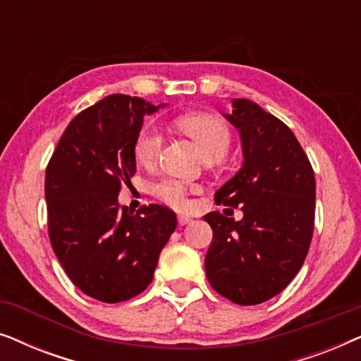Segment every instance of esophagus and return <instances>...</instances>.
Instances as JSON below:
<instances>
[{"label":"esophagus","mask_w":361,"mask_h":361,"mask_svg":"<svg viewBox=\"0 0 361 361\" xmlns=\"http://www.w3.org/2000/svg\"><path fill=\"white\" fill-rule=\"evenodd\" d=\"M177 221H179V225H187V224H190L192 219L189 215H182L180 214L179 216H177Z\"/></svg>","instance_id":"esophagus-1"}]
</instances>
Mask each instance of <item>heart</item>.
<instances>
[{
  "mask_svg": "<svg viewBox=\"0 0 361 361\" xmlns=\"http://www.w3.org/2000/svg\"><path fill=\"white\" fill-rule=\"evenodd\" d=\"M174 126L195 142L205 161L221 159L228 151L231 135L228 126L220 118L204 115V113L182 115L176 118ZM162 145H164L162 133L154 125H145L137 133L135 141L136 159L142 166H152L159 159ZM192 190L194 187L174 177H164L149 185V192L156 199L176 209H184Z\"/></svg>",
  "mask_w": 361,
  "mask_h": 361,
  "instance_id": "heart-1",
  "label": "heart"
}]
</instances>
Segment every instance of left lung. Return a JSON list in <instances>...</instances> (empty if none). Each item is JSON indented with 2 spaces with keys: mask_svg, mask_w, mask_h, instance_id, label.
I'll return each instance as SVG.
<instances>
[{
  "mask_svg": "<svg viewBox=\"0 0 361 361\" xmlns=\"http://www.w3.org/2000/svg\"><path fill=\"white\" fill-rule=\"evenodd\" d=\"M231 106L224 116L238 128L245 159L215 202L240 207L243 219L220 212L204 216L214 231L205 273L224 298L256 305L279 294L302 268L314 233L315 177L283 121L246 98Z\"/></svg>",
  "mask_w": 361,
  "mask_h": 361,
  "instance_id": "8db88e82",
  "label": "left lung"
}]
</instances>
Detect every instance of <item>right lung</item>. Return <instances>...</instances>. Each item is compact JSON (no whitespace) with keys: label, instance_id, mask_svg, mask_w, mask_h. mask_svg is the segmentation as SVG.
Listing matches in <instances>:
<instances>
[{"label":"right lung","instance_id":"obj_1","mask_svg":"<svg viewBox=\"0 0 361 361\" xmlns=\"http://www.w3.org/2000/svg\"><path fill=\"white\" fill-rule=\"evenodd\" d=\"M162 105L115 93L78 113L46 169L49 238L82 293L115 304L151 284L161 250L177 226L164 205L120 207L118 194L136 172L135 141L145 115Z\"/></svg>","mask_w":361,"mask_h":361}]
</instances>
